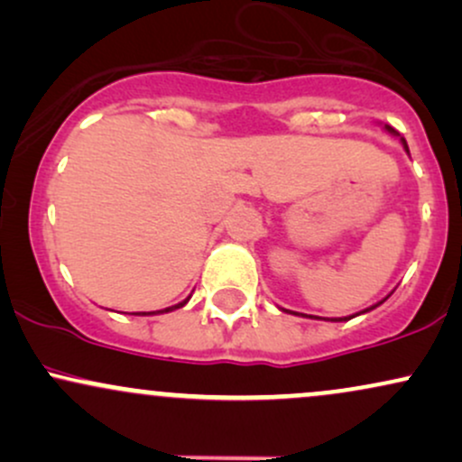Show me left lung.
<instances>
[{
	"mask_svg": "<svg viewBox=\"0 0 462 462\" xmlns=\"http://www.w3.org/2000/svg\"><path fill=\"white\" fill-rule=\"evenodd\" d=\"M386 130H389L391 132V134H397V132L393 130V128H391V125H386ZM402 143H404V147H406V152H408V145H406V141L404 139H402ZM386 300V298H384ZM383 300V301H384ZM383 301H378V304H375V306H380V304H383ZM375 306H371V309H367V310H363V312H369V310H374L375 309ZM286 312H289V310H286ZM312 317V315H310ZM315 319H319V317H315ZM346 319H352V317H346ZM346 319H343V321H346ZM334 321H341V319H334Z\"/></svg>",
	"mask_w": 462,
	"mask_h": 462,
	"instance_id": "left-lung-1",
	"label": "left lung"
}]
</instances>
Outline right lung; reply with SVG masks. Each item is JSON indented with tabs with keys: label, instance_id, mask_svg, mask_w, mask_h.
Here are the masks:
<instances>
[{
	"label": "right lung",
	"instance_id": "obj_1",
	"mask_svg": "<svg viewBox=\"0 0 462 462\" xmlns=\"http://www.w3.org/2000/svg\"><path fill=\"white\" fill-rule=\"evenodd\" d=\"M187 301H189V300H184V301H182V304H176V306H171V309H164V310H158V312H169V310H176V309H182V306H184V304H187Z\"/></svg>",
	"mask_w": 462,
	"mask_h": 462
}]
</instances>
